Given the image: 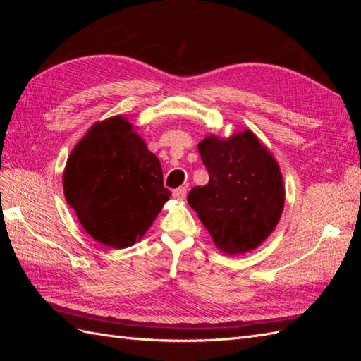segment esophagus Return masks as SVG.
I'll return each instance as SVG.
<instances>
[{
	"mask_svg": "<svg viewBox=\"0 0 361 361\" xmlns=\"http://www.w3.org/2000/svg\"><path fill=\"white\" fill-rule=\"evenodd\" d=\"M173 197L178 199V200H183L185 197H187V188L185 187H179L173 191Z\"/></svg>",
	"mask_w": 361,
	"mask_h": 361,
	"instance_id": "1",
	"label": "esophagus"
}]
</instances>
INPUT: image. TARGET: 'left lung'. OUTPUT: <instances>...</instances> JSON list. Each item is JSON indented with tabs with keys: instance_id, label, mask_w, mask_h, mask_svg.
<instances>
[{
	"instance_id": "left-lung-1",
	"label": "left lung",
	"mask_w": 361,
	"mask_h": 361,
	"mask_svg": "<svg viewBox=\"0 0 361 361\" xmlns=\"http://www.w3.org/2000/svg\"><path fill=\"white\" fill-rule=\"evenodd\" d=\"M199 152L209 182L190 191V206L224 253L255 250L274 231L285 204L276 159L250 130L228 140L206 137Z\"/></svg>"
}]
</instances>
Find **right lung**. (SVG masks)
I'll use <instances>...</instances> for the list:
<instances>
[{"label":"right lung","instance_id":"obj_1","mask_svg":"<svg viewBox=\"0 0 361 361\" xmlns=\"http://www.w3.org/2000/svg\"><path fill=\"white\" fill-rule=\"evenodd\" d=\"M63 188L85 232L111 248L135 244L171 195L161 162L120 116L96 123L75 146Z\"/></svg>","mask_w":361,"mask_h":361}]
</instances>
